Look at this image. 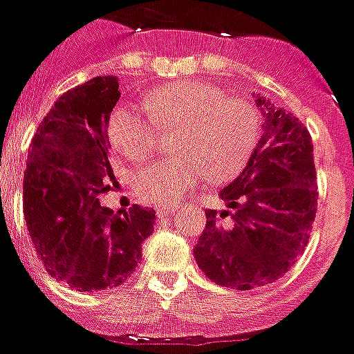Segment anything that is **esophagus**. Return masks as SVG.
Segmentation results:
<instances>
[{"instance_id":"esophagus-1","label":"esophagus","mask_w":354,"mask_h":354,"mask_svg":"<svg viewBox=\"0 0 354 354\" xmlns=\"http://www.w3.org/2000/svg\"><path fill=\"white\" fill-rule=\"evenodd\" d=\"M175 210H177V205H158L155 208V214H157V218H166V216H169Z\"/></svg>"}]
</instances>
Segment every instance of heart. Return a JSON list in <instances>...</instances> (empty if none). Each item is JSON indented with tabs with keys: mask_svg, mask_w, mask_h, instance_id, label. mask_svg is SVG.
Returning a JSON list of instances; mask_svg holds the SVG:
<instances>
[{
	"mask_svg": "<svg viewBox=\"0 0 354 354\" xmlns=\"http://www.w3.org/2000/svg\"><path fill=\"white\" fill-rule=\"evenodd\" d=\"M144 108L120 105L109 120V140L129 160H142L157 149L158 127L180 125V157L155 160L136 169L133 190L142 203H174L207 171L214 183L232 179L245 168L260 136V116L251 103L227 97L197 81L160 86Z\"/></svg>",
	"mask_w": 354,
	"mask_h": 354,
	"instance_id": "heart-1",
	"label": "heart"
}]
</instances>
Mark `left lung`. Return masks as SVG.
<instances>
[{"instance_id": "left-lung-1", "label": "left lung", "mask_w": 354, "mask_h": 354, "mask_svg": "<svg viewBox=\"0 0 354 354\" xmlns=\"http://www.w3.org/2000/svg\"><path fill=\"white\" fill-rule=\"evenodd\" d=\"M262 136L248 166L220 197L231 210H207L194 257L220 286L251 290L281 279L305 251L317 210L308 129L257 94Z\"/></svg>"}]
</instances>
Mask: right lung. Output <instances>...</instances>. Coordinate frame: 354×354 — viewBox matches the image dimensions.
<instances>
[{
    "mask_svg": "<svg viewBox=\"0 0 354 354\" xmlns=\"http://www.w3.org/2000/svg\"><path fill=\"white\" fill-rule=\"evenodd\" d=\"M114 75L68 90L37 129L24 174V216L44 268L79 292L127 281L151 234L155 210L112 212L100 197L116 186L109 120L120 100Z\"/></svg>",
    "mask_w": 354,
    "mask_h": 354,
    "instance_id": "obj_1",
    "label": "right lung"
}]
</instances>
